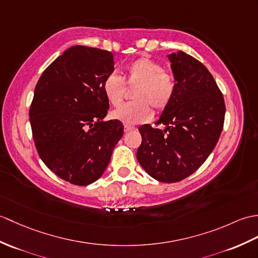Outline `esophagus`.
<instances>
[{
  "label": "esophagus",
  "instance_id": "esophagus-1",
  "mask_svg": "<svg viewBox=\"0 0 258 258\" xmlns=\"http://www.w3.org/2000/svg\"><path fill=\"white\" fill-rule=\"evenodd\" d=\"M136 128L133 127V126H130V125H124V132L125 133H128V132H132V131H135Z\"/></svg>",
  "mask_w": 258,
  "mask_h": 258
}]
</instances>
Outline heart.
<instances>
[{"mask_svg": "<svg viewBox=\"0 0 258 258\" xmlns=\"http://www.w3.org/2000/svg\"><path fill=\"white\" fill-rule=\"evenodd\" d=\"M125 83L127 87H136L133 102L119 105L112 112V117L125 124H140L151 119L154 107L163 112L170 104L176 90L175 79L163 66L153 59L142 57L131 62L126 68V79L116 74H109L102 82V90L106 100L117 106L123 101Z\"/></svg>", "mask_w": 258, "mask_h": 258, "instance_id": "heart-1", "label": "heart"}]
</instances>
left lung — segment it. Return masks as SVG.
Here are the masks:
<instances>
[{
  "label": "left lung",
  "instance_id": "left-lung-1",
  "mask_svg": "<svg viewBox=\"0 0 258 258\" xmlns=\"http://www.w3.org/2000/svg\"><path fill=\"white\" fill-rule=\"evenodd\" d=\"M168 58L176 90L156 123L166 128L141 126L136 157L154 179L178 182L192 175L212 153L223 128L225 104L205 64L183 51Z\"/></svg>",
  "mask_w": 258,
  "mask_h": 258
}]
</instances>
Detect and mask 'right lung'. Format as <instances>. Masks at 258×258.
Returning a JSON list of instances; mask_svg holds the SVG:
<instances>
[{"instance_id": "obj_1", "label": "right lung", "mask_w": 258, "mask_h": 258, "mask_svg": "<svg viewBox=\"0 0 258 258\" xmlns=\"http://www.w3.org/2000/svg\"><path fill=\"white\" fill-rule=\"evenodd\" d=\"M113 70L112 52L73 46L35 87L29 122L36 149L48 168L73 184L97 181L123 136L122 122H103L110 105L102 82Z\"/></svg>"}]
</instances>
